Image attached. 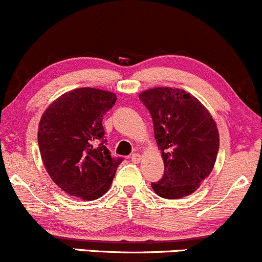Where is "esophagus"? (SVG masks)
Masks as SVG:
<instances>
[{
	"label": "esophagus",
	"instance_id": "obj_1",
	"mask_svg": "<svg viewBox=\"0 0 262 262\" xmlns=\"http://www.w3.org/2000/svg\"><path fill=\"white\" fill-rule=\"evenodd\" d=\"M140 160H141V156L139 154H134L131 156V161L134 163H139Z\"/></svg>",
	"mask_w": 262,
	"mask_h": 262
}]
</instances>
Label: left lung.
<instances>
[{"label":"left lung","mask_w":262,"mask_h":262,"mask_svg":"<svg viewBox=\"0 0 262 262\" xmlns=\"http://www.w3.org/2000/svg\"><path fill=\"white\" fill-rule=\"evenodd\" d=\"M154 121L164 174L151 183L157 195L179 199L192 194L210 172L219 151L216 123L198 99L182 89L154 88L139 95Z\"/></svg>","instance_id":"obj_1"}]
</instances>
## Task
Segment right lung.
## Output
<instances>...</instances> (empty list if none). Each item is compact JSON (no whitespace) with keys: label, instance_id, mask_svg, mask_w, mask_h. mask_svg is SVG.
Returning <instances> with one entry per match:
<instances>
[{"label":"right lung","instance_id":"right-lung-1","mask_svg":"<svg viewBox=\"0 0 262 262\" xmlns=\"http://www.w3.org/2000/svg\"><path fill=\"white\" fill-rule=\"evenodd\" d=\"M116 95L95 88L68 92L44 111L38 146L47 172L73 196L94 201L110 188L122 158L111 157L104 139L102 117Z\"/></svg>","mask_w":262,"mask_h":262}]
</instances>
